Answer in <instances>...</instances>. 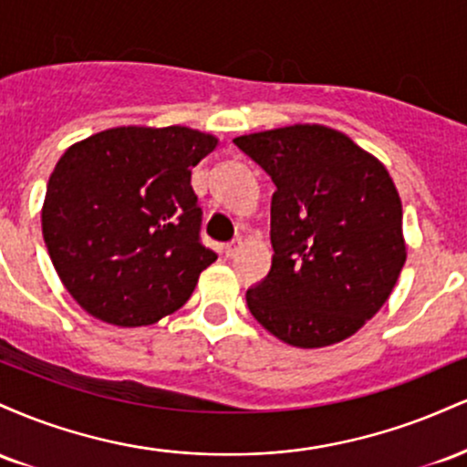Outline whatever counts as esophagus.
<instances>
[{
  "label": "esophagus",
  "mask_w": 467,
  "mask_h": 467,
  "mask_svg": "<svg viewBox=\"0 0 467 467\" xmlns=\"http://www.w3.org/2000/svg\"><path fill=\"white\" fill-rule=\"evenodd\" d=\"M239 248H241V239H234V241H230V244L223 245V254H226L228 259H233V256H237Z\"/></svg>",
  "instance_id": "34e87169"
}]
</instances>
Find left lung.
<instances>
[{
	"mask_svg": "<svg viewBox=\"0 0 467 467\" xmlns=\"http://www.w3.org/2000/svg\"><path fill=\"white\" fill-rule=\"evenodd\" d=\"M276 186L272 267L248 309L287 345L345 340L378 314L406 261L389 171L345 133L294 125L233 140Z\"/></svg>",
	"mask_w": 467,
	"mask_h": 467,
	"instance_id": "1",
	"label": "left lung"
}]
</instances>
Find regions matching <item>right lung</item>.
Listing matches in <instances>:
<instances>
[{
  "mask_svg": "<svg viewBox=\"0 0 467 467\" xmlns=\"http://www.w3.org/2000/svg\"><path fill=\"white\" fill-rule=\"evenodd\" d=\"M217 138L189 127H116L69 147L47 182L46 248L88 314L153 325L191 298L217 254L202 244L192 166Z\"/></svg>",
  "mask_w": 467,
  "mask_h": 467,
  "instance_id": "1",
  "label": "right lung"
}]
</instances>
